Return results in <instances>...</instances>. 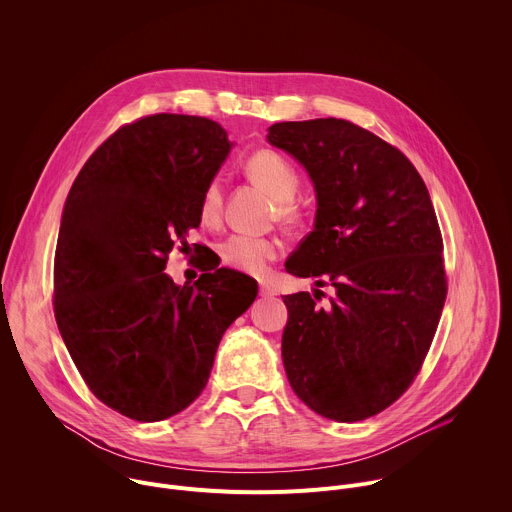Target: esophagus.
Returning a JSON list of instances; mask_svg holds the SVG:
<instances>
[{"instance_id": "34e87169", "label": "esophagus", "mask_w": 512, "mask_h": 512, "mask_svg": "<svg viewBox=\"0 0 512 512\" xmlns=\"http://www.w3.org/2000/svg\"><path fill=\"white\" fill-rule=\"evenodd\" d=\"M275 294H277V289H275V285H273V283H267V281L259 283V296H263V298H271V296H275Z\"/></svg>"}]
</instances>
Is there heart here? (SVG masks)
Wrapping results in <instances>:
<instances>
[{"mask_svg": "<svg viewBox=\"0 0 512 512\" xmlns=\"http://www.w3.org/2000/svg\"><path fill=\"white\" fill-rule=\"evenodd\" d=\"M245 172L251 180L263 186L275 198V216L285 223H294L300 216L296 194L300 190V174L285 156L273 150H259L245 162ZM225 184L221 176L208 180L200 194L198 214L206 227L218 225L223 216ZM281 243L273 237L255 233H233L221 243V259L227 267L247 273L265 275L269 263L279 257Z\"/></svg>", "mask_w": 512, "mask_h": 512, "instance_id": "1", "label": "heart"}]
</instances>
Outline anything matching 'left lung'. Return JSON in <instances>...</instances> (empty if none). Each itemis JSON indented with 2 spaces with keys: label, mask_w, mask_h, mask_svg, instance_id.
<instances>
[{
  "label": "left lung",
  "mask_w": 512,
  "mask_h": 512,
  "mask_svg": "<svg viewBox=\"0 0 512 512\" xmlns=\"http://www.w3.org/2000/svg\"><path fill=\"white\" fill-rule=\"evenodd\" d=\"M267 139L318 194L314 231L285 269L336 289L326 310L320 289L283 298L287 381L322 417H373L419 375L448 294L429 192L401 150L346 119L273 123Z\"/></svg>",
  "instance_id": "left-lung-1"
}]
</instances>
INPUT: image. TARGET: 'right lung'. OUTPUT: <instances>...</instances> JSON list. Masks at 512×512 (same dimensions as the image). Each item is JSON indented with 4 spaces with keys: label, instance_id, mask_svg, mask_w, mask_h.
Segmentation results:
<instances>
[{
    "label": "right lung",
    "instance_id": "right-lung-1",
    "mask_svg": "<svg viewBox=\"0 0 512 512\" xmlns=\"http://www.w3.org/2000/svg\"><path fill=\"white\" fill-rule=\"evenodd\" d=\"M231 150L212 119L156 113L121 125L72 184L54 253V318L91 393L135 421H162L206 387L225 330L257 283L204 265L166 273L200 225L198 202ZM180 247V249H182Z\"/></svg>",
    "mask_w": 512,
    "mask_h": 512
}]
</instances>
